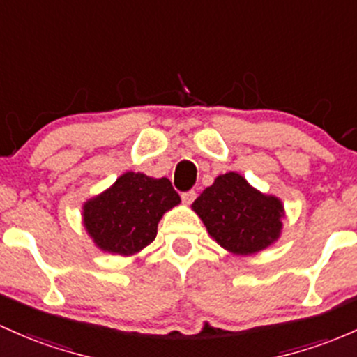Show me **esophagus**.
Segmentation results:
<instances>
[{"instance_id": "obj_1", "label": "esophagus", "mask_w": 357, "mask_h": 357, "mask_svg": "<svg viewBox=\"0 0 357 357\" xmlns=\"http://www.w3.org/2000/svg\"><path fill=\"white\" fill-rule=\"evenodd\" d=\"M195 198H197V193H195L193 190H190V191H185V193L181 195V199H183V203H186V205H191V203L195 202Z\"/></svg>"}]
</instances>
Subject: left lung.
Segmentation results:
<instances>
[{"instance_id": "8db88e82", "label": "left lung", "mask_w": 357, "mask_h": 357, "mask_svg": "<svg viewBox=\"0 0 357 357\" xmlns=\"http://www.w3.org/2000/svg\"><path fill=\"white\" fill-rule=\"evenodd\" d=\"M191 208L217 244L250 256L280 238L284 208L280 198L257 191L238 172H225L195 199Z\"/></svg>"}]
</instances>
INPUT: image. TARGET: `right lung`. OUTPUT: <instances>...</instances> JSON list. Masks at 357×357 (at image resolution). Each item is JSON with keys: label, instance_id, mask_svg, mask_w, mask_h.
<instances>
[{"label": "right lung", "instance_id": "1", "mask_svg": "<svg viewBox=\"0 0 357 357\" xmlns=\"http://www.w3.org/2000/svg\"><path fill=\"white\" fill-rule=\"evenodd\" d=\"M181 198L167 178L125 172L108 190L83 205V223L96 248L132 256L158 236V223Z\"/></svg>", "mask_w": 357, "mask_h": 357}]
</instances>
